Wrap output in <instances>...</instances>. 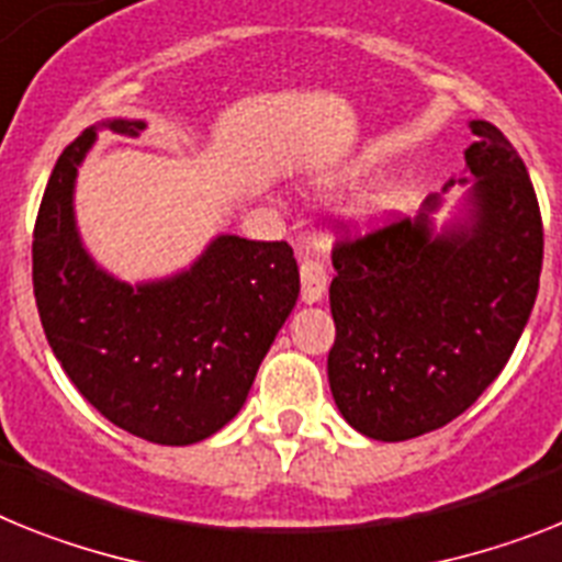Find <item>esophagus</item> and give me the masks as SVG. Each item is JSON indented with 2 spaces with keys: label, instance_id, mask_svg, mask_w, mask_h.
Returning <instances> with one entry per match:
<instances>
[{
  "label": "esophagus",
  "instance_id": "34e87169",
  "mask_svg": "<svg viewBox=\"0 0 562 562\" xmlns=\"http://www.w3.org/2000/svg\"><path fill=\"white\" fill-rule=\"evenodd\" d=\"M300 280H303V303H319L328 289V273L317 257L305 254L300 262Z\"/></svg>",
  "mask_w": 562,
  "mask_h": 562
}]
</instances>
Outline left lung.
I'll return each instance as SVG.
<instances>
[{"label": "left lung", "mask_w": 562, "mask_h": 562, "mask_svg": "<svg viewBox=\"0 0 562 562\" xmlns=\"http://www.w3.org/2000/svg\"><path fill=\"white\" fill-rule=\"evenodd\" d=\"M471 134L463 223L434 231L440 196H428L414 220L342 228L334 243L328 383L348 426L371 440H412L460 417L497 380L535 308V186L503 131L474 120Z\"/></svg>", "instance_id": "obj_1"}]
</instances>
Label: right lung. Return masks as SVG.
Here are the masks:
<instances>
[{
	"label": "right lung",
	"mask_w": 562,
	"mask_h": 562,
	"mask_svg": "<svg viewBox=\"0 0 562 562\" xmlns=\"http://www.w3.org/2000/svg\"><path fill=\"white\" fill-rule=\"evenodd\" d=\"M136 136L145 122H102ZM88 128L63 150L33 228V296L65 374L113 426L191 446L243 408L259 362L300 296L289 243L223 234L188 271L128 285L88 257L74 220Z\"/></svg>",
	"instance_id": "1"
}]
</instances>
